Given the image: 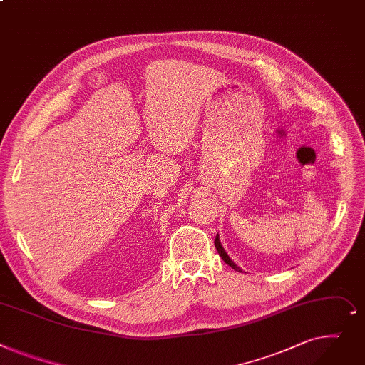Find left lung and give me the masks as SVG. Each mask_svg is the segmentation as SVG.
Masks as SVG:
<instances>
[{
  "instance_id": "left-lung-1",
  "label": "left lung",
  "mask_w": 365,
  "mask_h": 365,
  "mask_svg": "<svg viewBox=\"0 0 365 365\" xmlns=\"http://www.w3.org/2000/svg\"><path fill=\"white\" fill-rule=\"evenodd\" d=\"M215 247H217L220 256L222 258V261H224L227 265H230V267H231L232 269H235V271H242L237 265H235V264L230 259V256L227 255V252L224 250V247H222V245H221V242H220V235H217V237H215Z\"/></svg>"
}]
</instances>
